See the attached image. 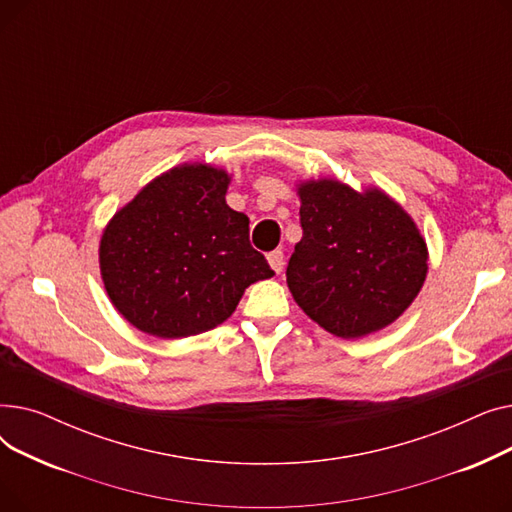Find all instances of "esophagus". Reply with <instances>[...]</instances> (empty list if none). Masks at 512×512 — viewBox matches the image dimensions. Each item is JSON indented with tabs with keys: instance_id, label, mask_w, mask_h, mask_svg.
<instances>
[{
	"instance_id": "obj_1",
	"label": "esophagus",
	"mask_w": 512,
	"mask_h": 512,
	"mask_svg": "<svg viewBox=\"0 0 512 512\" xmlns=\"http://www.w3.org/2000/svg\"><path fill=\"white\" fill-rule=\"evenodd\" d=\"M267 263L272 265V270H274L276 274H280V272H282V267H284V253H282L280 249L272 251L270 255H267Z\"/></svg>"
}]
</instances>
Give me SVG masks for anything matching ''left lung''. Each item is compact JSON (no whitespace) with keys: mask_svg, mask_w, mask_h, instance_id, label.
Listing matches in <instances>:
<instances>
[{"mask_svg":"<svg viewBox=\"0 0 512 512\" xmlns=\"http://www.w3.org/2000/svg\"><path fill=\"white\" fill-rule=\"evenodd\" d=\"M303 238L286 267L294 301L340 338L390 326L419 294L427 247L409 213L378 188L338 180L299 186Z\"/></svg>","mask_w":512,"mask_h":512,"instance_id":"left-lung-1","label":"left lung"}]
</instances>
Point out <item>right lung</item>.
Wrapping results in <instances>:
<instances>
[{"instance_id": "obj_1", "label": "right lung", "mask_w": 512, "mask_h": 512, "mask_svg": "<svg viewBox=\"0 0 512 512\" xmlns=\"http://www.w3.org/2000/svg\"><path fill=\"white\" fill-rule=\"evenodd\" d=\"M228 174L184 164L149 182L107 224L101 278L114 307L157 338L226 321L242 292L274 270L251 247L249 218L226 203Z\"/></svg>"}]
</instances>
